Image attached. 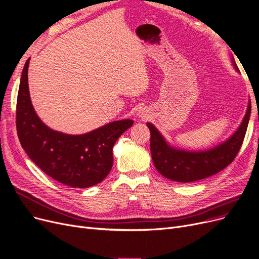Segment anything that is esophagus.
Here are the masks:
<instances>
[{
	"label": "esophagus",
	"mask_w": 259,
	"mask_h": 259,
	"mask_svg": "<svg viewBox=\"0 0 259 259\" xmlns=\"http://www.w3.org/2000/svg\"><path fill=\"white\" fill-rule=\"evenodd\" d=\"M137 116H138V117H139V118H141V119H146L147 114L145 113V111H143V110H139V111H138V113H137Z\"/></svg>",
	"instance_id": "obj_1"
}]
</instances>
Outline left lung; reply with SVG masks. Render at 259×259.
<instances>
[{
	"mask_svg": "<svg viewBox=\"0 0 259 259\" xmlns=\"http://www.w3.org/2000/svg\"><path fill=\"white\" fill-rule=\"evenodd\" d=\"M234 69L239 72L234 58ZM251 115L249 99L246 114L236 131L222 143L204 150H187L172 146L160 131L150 122L146 125L150 131V153L156 169L166 179L189 183L213 176L229 165L236 157L244 141Z\"/></svg>",
	"mask_w": 259,
	"mask_h": 259,
	"instance_id": "1",
	"label": "left lung"
}]
</instances>
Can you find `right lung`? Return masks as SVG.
Here are the masks:
<instances>
[{
    "label": "right lung",
    "instance_id": "right-lung-1",
    "mask_svg": "<svg viewBox=\"0 0 259 259\" xmlns=\"http://www.w3.org/2000/svg\"><path fill=\"white\" fill-rule=\"evenodd\" d=\"M24 66L17 102V130L22 147L39 168L64 185L88 188L102 182L113 166V147L134 121L122 119L81 135L57 132L37 116L30 98Z\"/></svg>",
    "mask_w": 259,
    "mask_h": 259
}]
</instances>
